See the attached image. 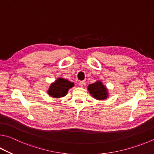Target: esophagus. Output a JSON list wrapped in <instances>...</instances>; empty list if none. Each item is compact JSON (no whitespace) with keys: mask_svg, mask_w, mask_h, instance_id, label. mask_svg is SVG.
Here are the masks:
<instances>
[{"mask_svg":"<svg viewBox=\"0 0 154 154\" xmlns=\"http://www.w3.org/2000/svg\"><path fill=\"white\" fill-rule=\"evenodd\" d=\"M85 82L84 81H81V82H79V86L80 87H83V85H85Z\"/></svg>","mask_w":154,"mask_h":154,"instance_id":"obj_1","label":"esophagus"}]
</instances>
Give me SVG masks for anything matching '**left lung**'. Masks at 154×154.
I'll use <instances>...</instances> for the list:
<instances>
[{
	"label": "left lung",
	"mask_w": 154,
	"mask_h": 154,
	"mask_svg": "<svg viewBox=\"0 0 154 154\" xmlns=\"http://www.w3.org/2000/svg\"><path fill=\"white\" fill-rule=\"evenodd\" d=\"M88 89L89 94L95 99L104 100L108 98V89L104 85H103L102 82L100 81H97L96 82L92 83V84H89Z\"/></svg>",
	"instance_id": "left-lung-1"
}]
</instances>
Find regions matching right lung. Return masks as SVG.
<instances>
[{
  "label": "right lung",
  "instance_id": "right-lung-1",
  "mask_svg": "<svg viewBox=\"0 0 154 154\" xmlns=\"http://www.w3.org/2000/svg\"><path fill=\"white\" fill-rule=\"evenodd\" d=\"M74 86V83L67 79L59 77L54 83H51L48 90L50 96L59 98L65 96L69 89Z\"/></svg>",
  "mask_w": 154,
  "mask_h": 154
}]
</instances>
